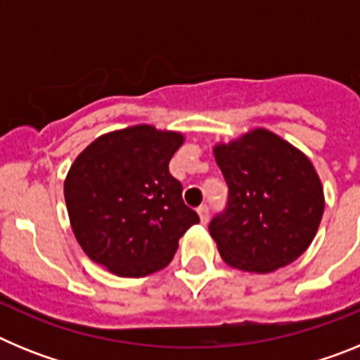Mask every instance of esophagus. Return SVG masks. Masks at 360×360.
<instances>
[{
	"mask_svg": "<svg viewBox=\"0 0 360 360\" xmlns=\"http://www.w3.org/2000/svg\"><path fill=\"white\" fill-rule=\"evenodd\" d=\"M198 216H200V221H202L203 225L207 224V221H209V207H207V205H202V207L198 209Z\"/></svg>",
	"mask_w": 360,
	"mask_h": 360,
	"instance_id": "1",
	"label": "esophagus"
}]
</instances>
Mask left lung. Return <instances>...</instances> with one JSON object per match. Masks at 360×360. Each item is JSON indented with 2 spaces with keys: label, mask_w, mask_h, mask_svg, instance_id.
<instances>
[{
  "label": "left lung",
  "mask_w": 360,
  "mask_h": 360,
  "mask_svg": "<svg viewBox=\"0 0 360 360\" xmlns=\"http://www.w3.org/2000/svg\"><path fill=\"white\" fill-rule=\"evenodd\" d=\"M229 187L209 232L227 265L266 274L310 247L324 211L323 186L307 155L266 129L214 148Z\"/></svg>",
  "instance_id": "8db88e82"
}]
</instances>
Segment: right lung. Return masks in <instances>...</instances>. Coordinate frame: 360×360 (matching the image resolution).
Wrapping results in <instances>:
<instances>
[{"label":"right lung","mask_w":360,"mask_h":360,"mask_svg":"<svg viewBox=\"0 0 360 360\" xmlns=\"http://www.w3.org/2000/svg\"><path fill=\"white\" fill-rule=\"evenodd\" d=\"M184 142L141 124L98 136L65 180L70 224L91 262L122 278L169 265L178 240L200 218L182 200L169 160Z\"/></svg>","instance_id":"1"}]
</instances>
